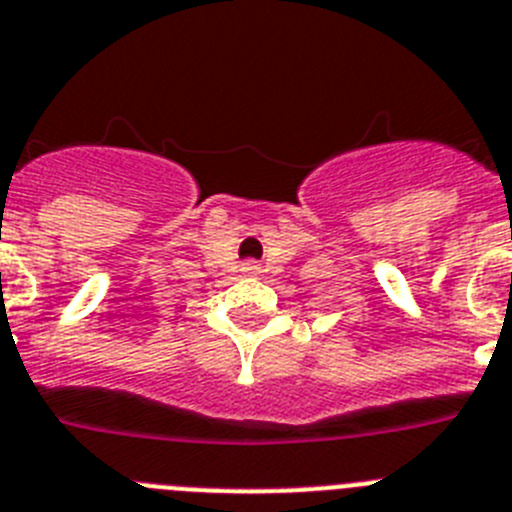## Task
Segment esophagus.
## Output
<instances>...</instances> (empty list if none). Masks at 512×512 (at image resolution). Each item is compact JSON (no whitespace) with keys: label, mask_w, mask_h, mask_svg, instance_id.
Instances as JSON below:
<instances>
[{"label":"esophagus","mask_w":512,"mask_h":512,"mask_svg":"<svg viewBox=\"0 0 512 512\" xmlns=\"http://www.w3.org/2000/svg\"><path fill=\"white\" fill-rule=\"evenodd\" d=\"M247 270H252V273H257V265H255V262H250V265H247Z\"/></svg>","instance_id":"34e87169"}]
</instances>
